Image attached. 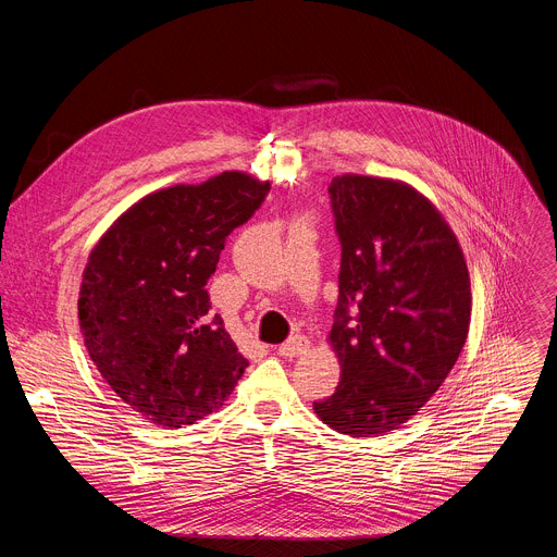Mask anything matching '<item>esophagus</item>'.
<instances>
[{"label":"esophagus","instance_id":"esophagus-1","mask_svg":"<svg viewBox=\"0 0 557 557\" xmlns=\"http://www.w3.org/2000/svg\"><path fill=\"white\" fill-rule=\"evenodd\" d=\"M308 346H310V342H308L304 335H295V337H290L288 342H284V344L277 348V355H282V357H286V359H293V357L304 355V352L308 350Z\"/></svg>","mask_w":557,"mask_h":557}]
</instances>
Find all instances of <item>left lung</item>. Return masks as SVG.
Here are the masks:
<instances>
[{
    "instance_id": "obj_1",
    "label": "left lung",
    "mask_w": 557,
    "mask_h": 557,
    "mask_svg": "<svg viewBox=\"0 0 557 557\" xmlns=\"http://www.w3.org/2000/svg\"><path fill=\"white\" fill-rule=\"evenodd\" d=\"M329 194L342 243L329 344L342 381L312 408L342 434L379 436L410 421L454 368L471 317L467 262L441 211L401 181L344 174Z\"/></svg>"
}]
</instances>
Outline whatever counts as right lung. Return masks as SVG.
<instances>
[{
    "label": "right lung",
    "mask_w": 557,
    "mask_h": 557,
    "mask_svg": "<svg viewBox=\"0 0 557 557\" xmlns=\"http://www.w3.org/2000/svg\"><path fill=\"white\" fill-rule=\"evenodd\" d=\"M271 185L222 172L200 185L158 189L132 205L92 249L78 326L101 376L153 425H194L222 408L249 361L222 317H209L207 282L226 235Z\"/></svg>",
    "instance_id": "add662e5"
}]
</instances>
